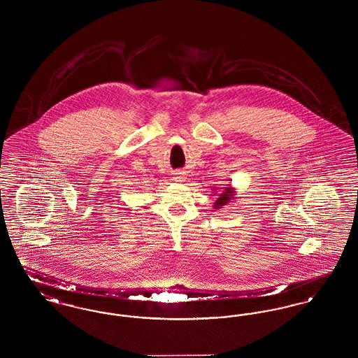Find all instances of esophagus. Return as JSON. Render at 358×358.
<instances>
[{
  "label": "esophagus",
  "instance_id": "esophagus-1",
  "mask_svg": "<svg viewBox=\"0 0 358 358\" xmlns=\"http://www.w3.org/2000/svg\"><path fill=\"white\" fill-rule=\"evenodd\" d=\"M171 180L176 181V182H182V181H185V174L182 171H177V173L173 174Z\"/></svg>",
  "mask_w": 358,
  "mask_h": 358
}]
</instances>
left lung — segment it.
Listing matches in <instances>:
<instances>
[{
  "mask_svg": "<svg viewBox=\"0 0 358 358\" xmlns=\"http://www.w3.org/2000/svg\"><path fill=\"white\" fill-rule=\"evenodd\" d=\"M222 192L217 194L216 201L213 203V209H222V206L229 204L231 200L235 199L236 190H235V187H232V185H228V187H222Z\"/></svg>",
  "mask_w": 358,
  "mask_h": 358,
  "instance_id": "1",
  "label": "left lung"
}]
</instances>
